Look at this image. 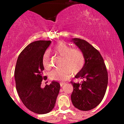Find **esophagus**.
I'll return each instance as SVG.
<instances>
[{
  "instance_id": "1",
  "label": "esophagus",
  "mask_w": 124,
  "mask_h": 124,
  "mask_svg": "<svg viewBox=\"0 0 124 124\" xmlns=\"http://www.w3.org/2000/svg\"><path fill=\"white\" fill-rule=\"evenodd\" d=\"M65 85V82H61V83H60V85H61V87L63 86V85Z\"/></svg>"
}]
</instances>
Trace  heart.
Listing matches in <instances>:
<instances>
[{
    "label": "heart",
    "instance_id": "heart-1",
    "mask_svg": "<svg viewBox=\"0 0 124 124\" xmlns=\"http://www.w3.org/2000/svg\"><path fill=\"white\" fill-rule=\"evenodd\" d=\"M54 51L56 54L63 56L62 68L55 69L49 73L51 80L64 81L69 79L71 73L76 75L82 70L85 64V57L80 49L71 48L63 42H59L55 45ZM42 64L46 69L51 68L49 53L46 52L42 58Z\"/></svg>",
    "mask_w": 124,
    "mask_h": 124
}]
</instances>
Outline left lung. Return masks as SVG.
I'll use <instances>...</instances> for the list:
<instances>
[{
  "instance_id": "obj_1",
  "label": "left lung",
  "mask_w": 124,
  "mask_h": 124,
  "mask_svg": "<svg viewBox=\"0 0 124 124\" xmlns=\"http://www.w3.org/2000/svg\"><path fill=\"white\" fill-rule=\"evenodd\" d=\"M71 41L83 52L85 64L75 78L83 81H71L73 91L71 100L76 108L89 111L96 107L103 99L108 85V72L101 54L91 44L84 39L73 38Z\"/></svg>"
}]
</instances>
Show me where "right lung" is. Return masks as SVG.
Instances as JSON below:
<instances>
[{
  "mask_svg": "<svg viewBox=\"0 0 124 124\" xmlns=\"http://www.w3.org/2000/svg\"><path fill=\"white\" fill-rule=\"evenodd\" d=\"M51 41L31 42L20 54L15 71L16 90L21 101L28 109L39 114L52 110L60 90V84L52 81L44 88L41 87L44 68L42 58Z\"/></svg>",
  "mask_w": 124,
  "mask_h": 124,
  "instance_id": "add662e5",
  "label": "right lung"
}]
</instances>
